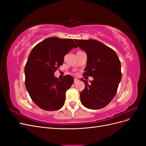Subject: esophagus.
I'll return each mask as SVG.
<instances>
[{"mask_svg": "<svg viewBox=\"0 0 146 146\" xmlns=\"http://www.w3.org/2000/svg\"><path fill=\"white\" fill-rule=\"evenodd\" d=\"M79 82V80L78 79H77V78H74V83H77V82Z\"/></svg>", "mask_w": 146, "mask_h": 146, "instance_id": "obj_1", "label": "esophagus"}]
</instances>
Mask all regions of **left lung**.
Returning <instances> with one entry per match:
<instances>
[{
  "label": "left lung",
  "mask_w": 146,
  "mask_h": 146,
  "mask_svg": "<svg viewBox=\"0 0 146 146\" xmlns=\"http://www.w3.org/2000/svg\"><path fill=\"white\" fill-rule=\"evenodd\" d=\"M86 53L87 62L83 76L93 77L90 83L81 78L85 88L80 93L84 107L98 110L106 107L115 96L121 82V61L112 48L94 39H75Z\"/></svg>",
  "instance_id": "1"
}]
</instances>
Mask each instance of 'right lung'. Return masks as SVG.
<instances>
[{
  "mask_svg": "<svg viewBox=\"0 0 146 146\" xmlns=\"http://www.w3.org/2000/svg\"><path fill=\"white\" fill-rule=\"evenodd\" d=\"M77 47L72 39L48 38L35 46L26 63L25 84L30 97L40 108L56 111L65 102V93L74 83L67 75L63 78L54 76L64 62L66 54Z\"/></svg>",
  "mask_w": 146,
  "mask_h": 146,
  "instance_id": "add662e5",
  "label": "right lung"
}]
</instances>
